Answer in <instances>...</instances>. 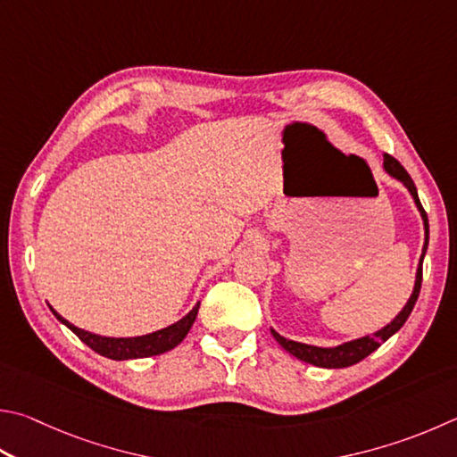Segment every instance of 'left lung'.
Listing matches in <instances>:
<instances>
[{"label": "left lung", "mask_w": 457, "mask_h": 457, "mask_svg": "<svg viewBox=\"0 0 457 457\" xmlns=\"http://www.w3.org/2000/svg\"><path fill=\"white\" fill-rule=\"evenodd\" d=\"M384 168L389 173V176L400 179L402 184L410 189V194L413 197V202H416L418 210L421 213V220H424V229H426V242H424V250H421V257H420V265H418V273H416V286H413V294L405 303V308L395 315V320L392 323H387L384 329L376 331L373 336H366V337H360V339H353V342H347L342 344L337 347H315V345H308V344H300V342H292V339H286L284 336H279L276 329H271L273 337L278 339V344L284 347L286 352H289L292 355H295L297 360L302 361H308L312 366H318V368H347V366H353V363L361 361L363 358H368L370 353H373L378 350V347L387 342L389 337H392L397 329H400L405 321H408L410 313L413 310V305L418 302V295H420V289H421V265H424V255L428 252V242H429V223H428V213L424 207H421V202L418 197V189L416 184H413V179L410 178V173L403 170V165L395 160L392 155H384Z\"/></svg>", "instance_id": "left-lung-1"}]
</instances>
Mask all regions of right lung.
Instances as JSON below:
<instances>
[{
    "label": "right lung",
    "mask_w": 457,
    "mask_h": 457,
    "mask_svg": "<svg viewBox=\"0 0 457 457\" xmlns=\"http://www.w3.org/2000/svg\"><path fill=\"white\" fill-rule=\"evenodd\" d=\"M49 310H52L55 318L62 323H65V326H68L73 334H76L81 342H84L87 347H91L96 353L104 355V358L121 361V360H139V358H149V355H160L179 345L187 336V331L194 326V321L197 318V310H200V303H197L195 308L186 315V318H181L178 323H173V326L154 331V334L139 336V337H104V336L91 334V331L79 329L68 320H63L54 308Z\"/></svg>",
    "instance_id": "add662e5"
}]
</instances>
